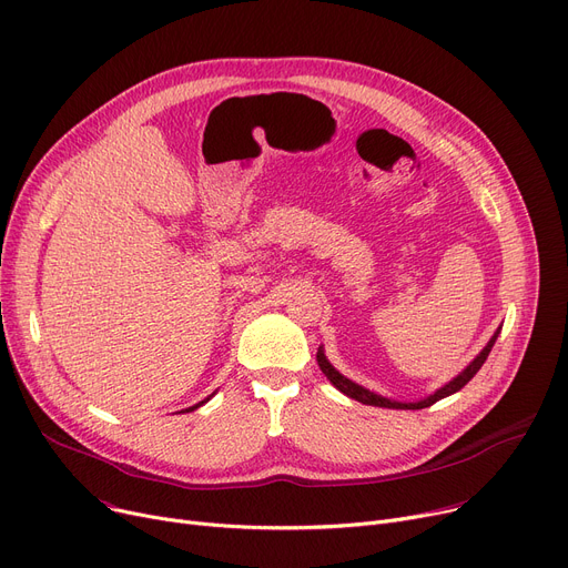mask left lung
I'll return each mask as SVG.
<instances>
[{
  "label": "left lung",
  "instance_id": "1",
  "mask_svg": "<svg viewBox=\"0 0 568 568\" xmlns=\"http://www.w3.org/2000/svg\"><path fill=\"white\" fill-rule=\"evenodd\" d=\"M497 335H499V329L495 332V335L490 337V342L486 344V348L470 362V366L468 369H463V374H458L454 381H449L445 387H440L436 394H430V396H426V398H422V402H415V404H402V402H389V398H385V396H378V394H374V392H369V389H364V387H359L357 383H353V381H348V378H344L335 366H332L327 359H325V355H323V351L318 348V353H316V362H318V366H321V372L327 376V381L335 385L339 392H344L346 396H351V398H355V402H359V404H364V406H378V408H394V410H422V408H428V406H433L436 402H440V398H445V396H449V394H454V392H458L460 387H465L468 385L473 378H475V374L481 369V364L486 362V357H488V353H490V348H493V344H495V339H497Z\"/></svg>",
  "mask_w": 568,
  "mask_h": 568
}]
</instances>
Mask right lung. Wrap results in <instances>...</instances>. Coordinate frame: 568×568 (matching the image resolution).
Listing matches in <instances>:
<instances>
[{
	"label": "right lung",
	"mask_w": 568,
	"mask_h": 568,
	"mask_svg": "<svg viewBox=\"0 0 568 568\" xmlns=\"http://www.w3.org/2000/svg\"><path fill=\"white\" fill-rule=\"evenodd\" d=\"M206 402H209V398H206ZM206 402H202V404H196V406H192V408H187V410H196V408H199V406H204V404H206Z\"/></svg>",
	"instance_id": "right-lung-1"
}]
</instances>
